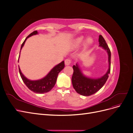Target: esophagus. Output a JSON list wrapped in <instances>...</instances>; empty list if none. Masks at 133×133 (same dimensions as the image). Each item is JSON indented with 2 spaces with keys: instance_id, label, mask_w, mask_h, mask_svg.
<instances>
[{
  "instance_id": "34e87169",
  "label": "esophagus",
  "mask_w": 133,
  "mask_h": 133,
  "mask_svg": "<svg viewBox=\"0 0 133 133\" xmlns=\"http://www.w3.org/2000/svg\"><path fill=\"white\" fill-rule=\"evenodd\" d=\"M71 63V60L69 58H68L65 60V64L66 65H69Z\"/></svg>"
}]
</instances>
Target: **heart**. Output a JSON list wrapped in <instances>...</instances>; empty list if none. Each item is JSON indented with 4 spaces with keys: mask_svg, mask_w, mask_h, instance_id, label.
Listing matches in <instances>:
<instances>
[{
    "mask_svg": "<svg viewBox=\"0 0 133 133\" xmlns=\"http://www.w3.org/2000/svg\"><path fill=\"white\" fill-rule=\"evenodd\" d=\"M83 40H84L83 36H81V37H79L78 38H76L74 42V46L75 47H77L79 46L80 44L83 43ZM92 42L93 41H92V39L91 38H88L85 42V46L86 47L89 46L92 44Z\"/></svg>",
    "mask_w": 133,
    "mask_h": 133,
    "instance_id": "obj_1",
    "label": "heart"
}]
</instances>
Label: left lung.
Segmentation results:
<instances>
[{"instance_id": "1", "label": "left lung", "mask_w": 133, "mask_h": 133, "mask_svg": "<svg viewBox=\"0 0 133 133\" xmlns=\"http://www.w3.org/2000/svg\"><path fill=\"white\" fill-rule=\"evenodd\" d=\"M99 46L106 50L108 54L109 69L107 73L102 78L98 79H91L84 76L80 71L77 64L73 65V74L72 75L71 82L73 88L78 94L83 96H90L95 94L103 87L106 83L110 72L111 52L105 39L100 35L99 37Z\"/></svg>"}]
</instances>
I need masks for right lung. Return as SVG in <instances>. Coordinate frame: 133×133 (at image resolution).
I'll use <instances>...</instances> for the list:
<instances>
[{
	"mask_svg": "<svg viewBox=\"0 0 133 133\" xmlns=\"http://www.w3.org/2000/svg\"><path fill=\"white\" fill-rule=\"evenodd\" d=\"M37 34H38V31L37 30H35L33 32H32L31 34L28 35L25 38V41L22 43L21 50L22 49L23 45H24V43L27 38L31 37L32 35H35ZM20 52H21V51H20ZM64 66H65V64H64V62L63 61L62 62L58 64L57 65H56L55 67H54L46 76H45L44 78L38 80H30L29 79H28L22 73L19 67V71L23 82L25 83L26 86L29 88L30 90L35 92V93L43 94L47 92H49L51 90L52 88L54 87L56 82H57V79L58 77V74L59 73V72L60 71L63 69Z\"/></svg>",
	"mask_w": 133,
	"mask_h": 133,
	"instance_id": "obj_1",
	"label": "right lung"
}]
</instances>
